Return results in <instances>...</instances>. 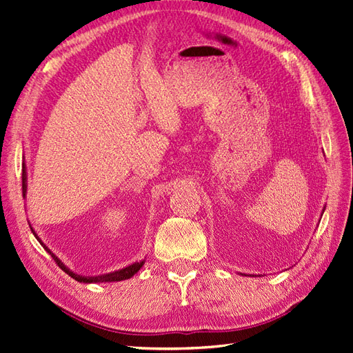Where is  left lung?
<instances>
[{
  "instance_id": "1",
  "label": "left lung",
  "mask_w": 353,
  "mask_h": 353,
  "mask_svg": "<svg viewBox=\"0 0 353 353\" xmlns=\"http://www.w3.org/2000/svg\"><path fill=\"white\" fill-rule=\"evenodd\" d=\"M324 210H325V207H324ZM324 210H322V213H324Z\"/></svg>"
}]
</instances>
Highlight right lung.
<instances>
[{"instance_id":"obj_1","label":"right lung","mask_w":353,"mask_h":353,"mask_svg":"<svg viewBox=\"0 0 353 353\" xmlns=\"http://www.w3.org/2000/svg\"><path fill=\"white\" fill-rule=\"evenodd\" d=\"M22 190H23V198L26 196V190H28V173H26V164L23 163L22 165ZM31 226V225H29ZM31 230L32 234L35 235V238L38 239V243L41 244L44 247V250H47V253H50V256H52L54 259L56 263L59 265V268L62 269L65 274H68L70 278H74L75 281H78V283H84V284H96V283H115V281H124V279H128L132 278L134 274H137V272L140 270V268H142L145 265V260H140V261H134V263L128 265L123 269H118V270H114V272H108V274H102V275H96V276H87V275H81V274H75L74 270H70L62 260H60L52 250H50L43 241L41 238H39L37 235V232L34 230V228L31 226Z\"/></svg>"}]
</instances>
